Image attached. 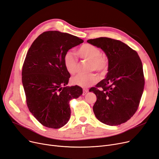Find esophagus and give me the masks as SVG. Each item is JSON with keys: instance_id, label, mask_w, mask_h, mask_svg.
Returning a JSON list of instances; mask_svg holds the SVG:
<instances>
[{"instance_id": "obj_1", "label": "esophagus", "mask_w": 159, "mask_h": 159, "mask_svg": "<svg viewBox=\"0 0 159 159\" xmlns=\"http://www.w3.org/2000/svg\"><path fill=\"white\" fill-rule=\"evenodd\" d=\"M88 91H89V90H87V89H84V90H83V95H85L87 93H88Z\"/></svg>"}]
</instances>
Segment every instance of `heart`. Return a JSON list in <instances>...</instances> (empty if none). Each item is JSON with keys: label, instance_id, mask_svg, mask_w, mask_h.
I'll return each instance as SVG.
<instances>
[{"label": "heart", "instance_id": "obj_1", "mask_svg": "<svg viewBox=\"0 0 159 159\" xmlns=\"http://www.w3.org/2000/svg\"><path fill=\"white\" fill-rule=\"evenodd\" d=\"M77 54L82 59L89 61L88 70L96 71L99 74H103L108 69L109 61L107 56L101 53L99 48L90 44H84L78 49ZM63 63L66 71L74 74L77 70L78 59L70 51L65 53ZM98 78L94 74H78L72 78V84L81 88H87L94 85Z\"/></svg>", "mask_w": 159, "mask_h": 159}]
</instances>
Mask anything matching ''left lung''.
<instances>
[{
  "instance_id": "1",
  "label": "left lung",
  "mask_w": 159,
  "mask_h": 159,
  "mask_svg": "<svg viewBox=\"0 0 159 159\" xmlns=\"http://www.w3.org/2000/svg\"><path fill=\"white\" fill-rule=\"evenodd\" d=\"M106 54V78L89 90L96 96V117L109 125L126 122L137 111L144 88L143 66L137 52L123 42L108 37L89 39Z\"/></svg>"
}]
</instances>
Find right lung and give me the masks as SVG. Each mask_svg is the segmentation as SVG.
<instances>
[{
    "mask_svg": "<svg viewBox=\"0 0 159 159\" xmlns=\"http://www.w3.org/2000/svg\"><path fill=\"white\" fill-rule=\"evenodd\" d=\"M82 43L69 34L48 31L37 37L28 51L22 70L26 103L45 127L59 129L66 124L71 113L69 102L83 93L77 85L66 86L70 75L63 63L65 53Z\"/></svg>",
    "mask_w": 159,
    "mask_h": 159,
    "instance_id": "obj_1",
    "label": "right lung"
}]
</instances>
